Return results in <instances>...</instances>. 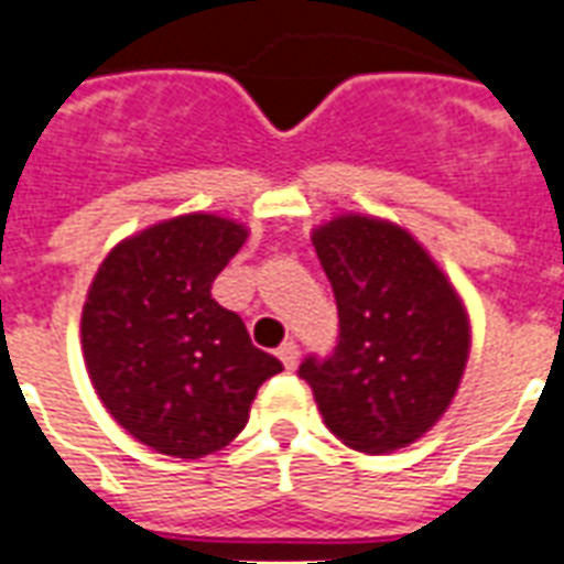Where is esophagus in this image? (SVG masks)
I'll list each match as a JSON object with an SVG mask.
<instances>
[{
	"mask_svg": "<svg viewBox=\"0 0 564 564\" xmlns=\"http://www.w3.org/2000/svg\"><path fill=\"white\" fill-rule=\"evenodd\" d=\"M278 357H281V362L286 369H295V366H299V345L283 343L281 348H278Z\"/></svg>",
	"mask_w": 564,
	"mask_h": 564,
	"instance_id": "34e87169",
	"label": "esophagus"
}]
</instances>
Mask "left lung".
<instances>
[{
  "label": "left lung",
  "instance_id": "1",
  "mask_svg": "<svg viewBox=\"0 0 564 564\" xmlns=\"http://www.w3.org/2000/svg\"><path fill=\"white\" fill-rule=\"evenodd\" d=\"M310 239L334 286L339 345L299 375L327 430L362 454L419 442L454 401L471 351L459 292L410 230L380 216L343 213Z\"/></svg>",
  "mask_w": 564,
  "mask_h": 564
}]
</instances>
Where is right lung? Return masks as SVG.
Returning a JSON list of instances; mask_svg holds the SVG:
<instances>
[{"mask_svg": "<svg viewBox=\"0 0 564 564\" xmlns=\"http://www.w3.org/2000/svg\"><path fill=\"white\" fill-rule=\"evenodd\" d=\"M248 228L216 213H184L110 248L82 310L93 389L137 442L198 459L242 433L257 389L283 371L246 325L210 299Z\"/></svg>", "mask_w": 564, "mask_h": 564, "instance_id": "obj_1", "label": "right lung"}]
</instances>
